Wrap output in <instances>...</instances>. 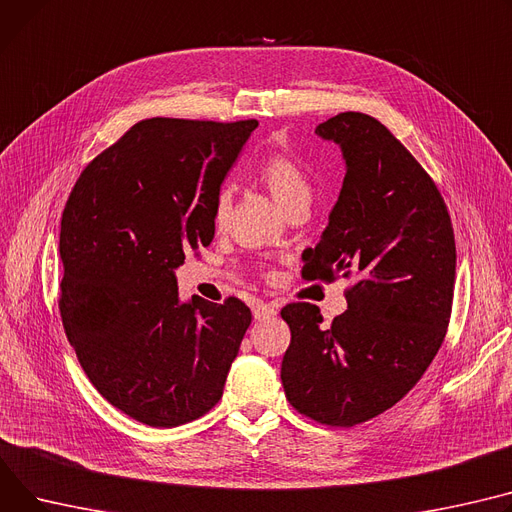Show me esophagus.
<instances>
[{
	"instance_id": "obj_1",
	"label": "esophagus",
	"mask_w": 512,
	"mask_h": 512,
	"mask_svg": "<svg viewBox=\"0 0 512 512\" xmlns=\"http://www.w3.org/2000/svg\"><path fill=\"white\" fill-rule=\"evenodd\" d=\"M278 315V306L276 304H265V302H259L255 304L253 309V317L257 321H265V319H274Z\"/></svg>"
}]
</instances>
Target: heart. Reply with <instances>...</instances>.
<instances>
[{
  "mask_svg": "<svg viewBox=\"0 0 512 512\" xmlns=\"http://www.w3.org/2000/svg\"><path fill=\"white\" fill-rule=\"evenodd\" d=\"M257 177L284 212L296 206V203H311V197H313L311 181L306 177L304 170L288 156H282V154L269 156L259 166ZM228 210H230V193L222 189L216 197V206H214L216 226H222L226 222Z\"/></svg>",
  "mask_w": 512,
  "mask_h": 512,
  "instance_id": "1",
  "label": "heart"
}]
</instances>
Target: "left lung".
<instances>
[{
	"label": "left lung",
	"instance_id": "left-lung-1",
	"mask_svg": "<svg viewBox=\"0 0 512 512\" xmlns=\"http://www.w3.org/2000/svg\"><path fill=\"white\" fill-rule=\"evenodd\" d=\"M315 133L342 152L346 177L302 276H352L331 325L315 304H288L282 360L288 401L329 426H356L393 407L445 339L455 288V236L445 201L393 133L364 113H339Z\"/></svg>",
	"mask_w": 512,
	"mask_h": 512
}]
</instances>
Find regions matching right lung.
<instances>
[{"instance_id": "1", "label": "right lung", "mask_w": 512, "mask_h": 512, "mask_svg": "<svg viewBox=\"0 0 512 512\" xmlns=\"http://www.w3.org/2000/svg\"><path fill=\"white\" fill-rule=\"evenodd\" d=\"M257 121L154 117L96 156L65 203L61 321L96 391L154 428L218 403L251 325L238 298H179L185 255L214 238V206Z\"/></svg>"}]
</instances>
